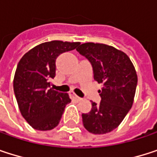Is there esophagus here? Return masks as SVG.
I'll use <instances>...</instances> for the list:
<instances>
[{
	"label": "esophagus",
	"instance_id": "34e87169",
	"mask_svg": "<svg viewBox=\"0 0 157 157\" xmlns=\"http://www.w3.org/2000/svg\"><path fill=\"white\" fill-rule=\"evenodd\" d=\"M73 97H74L75 100H77V101H81V100H82V98H81V97H79V96H77L76 94H73Z\"/></svg>",
	"mask_w": 157,
	"mask_h": 157
}]
</instances>
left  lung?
Masks as SVG:
<instances>
[{"label":"left lung","instance_id":"obj_1","mask_svg":"<svg viewBox=\"0 0 157 157\" xmlns=\"http://www.w3.org/2000/svg\"><path fill=\"white\" fill-rule=\"evenodd\" d=\"M77 52L93 66L94 78L102 83L101 102H92V109L82 113L84 128L94 135L112 132L122 123L131 109L136 90L137 75L126 53L104 44L85 43Z\"/></svg>","mask_w":157,"mask_h":157}]
</instances>
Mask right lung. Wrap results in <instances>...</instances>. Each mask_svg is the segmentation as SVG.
I'll return each mask as SVG.
<instances>
[{"label": "right lung", "mask_w": 157, "mask_h": 157, "mask_svg": "<svg viewBox=\"0 0 157 157\" xmlns=\"http://www.w3.org/2000/svg\"><path fill=\"white\" fill-rule=\"evenodd\" d=\"M80 43L52 41L28 51L20 60L13 79V90L21 115L34 129L56 127L64 108L71 102L68 94L50 87L55 76L57 57L75 50Z\"/></svg>", "instance_id": "1"}]
</instances>
